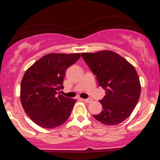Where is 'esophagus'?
<instances>
[{
  "label": "esophagus",
  "mask_w": 160,
  "mask_h": 160,
  "mask_svg": "<svg viewBox=\"0 0 160 160\" xmlns=\"http://www.w3.org/2000/svg\"><path fill=\"white\" fill-rule=\"evenodd\" d=\"M82 100L84 101V102H86V103H90V102H92V99L91 98H86V99H82Z\"/></svg>",
  "instance_id": "1"
}]
</instances>
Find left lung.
Masks as SVG:
<instances>
[{
  "label": "left lung",
  "mask_w": 160,
  "mask_h": 160,
  "mask_svg": "<svg viewBox=\"0 0 160 160\" xmlns=\"http://www.w3.org/2000/svg\"><path fill=\"white\" fill-rule=\"evenodd\" d=\"M84 61L105 90L100 101L102 111L93 115L105 125H117L129 117L141 94V84L132 65L113 51L82 52Z\"/></svg>",
  "instance_id": "8db88e82"
}]
</instances>
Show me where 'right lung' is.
Wrapping results in <instances>:
<instances>
[{"label": "right lung", "instance_id": "add662e5", "mask_svg": "<svg viewBox=\"0 0 160 160\" xmlns=\"http://www.w3.org/2000/svg\"><path fill=\"white\" fill-rule=\"evenodd\" d=\"M80 53H49L27 70L21 82L20 98L24 111L40 127L52 128L68 119L75 99L58 94L63 89L66 70Z\"/></svg>", "mask_w": 160, "mask_h": 160}]
</instances>
